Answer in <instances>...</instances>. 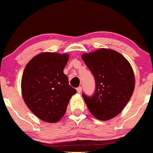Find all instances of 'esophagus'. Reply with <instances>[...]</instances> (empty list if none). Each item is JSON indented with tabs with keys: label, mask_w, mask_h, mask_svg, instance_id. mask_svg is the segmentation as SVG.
<instances>
[{
	"label": "esophagus",
	"mask_w": 153,
	"mask_h": 153,
	"mask_svg": "<svg viewBox=\"0 0 153 153\" xmlns=\"http://www.w3.org/2000/svg\"><path fill=\"white\" fill-rule=\"evenodd\" d=\"M76 91H77L78 93H80L81 91H82V87H81V86H79L78 88H76Z\"/></svg>",
	"instance_id": "1"
}]
</instances>
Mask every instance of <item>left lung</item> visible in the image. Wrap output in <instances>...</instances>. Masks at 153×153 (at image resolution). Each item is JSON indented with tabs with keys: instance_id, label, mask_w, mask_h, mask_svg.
<instances>
[{
	"instance_id": "left-lung-1",
	"label": "left lung",
	"mask_w": 153,
	"mask_h": 153,
	"mask_svg": "<svg viewBox=\"0 0 153 153\" xmlns=\"http://www.w3.org/2000/svg\"><path fill=\"white\" fill-rule=\"evenodd\" d=\"M82 59L93 74L96 82L93 97L83 94L93 117L109 120L121 113L132 97L135 76L130 63L117 51L99 49L83 53Z\"/></svg>"
}]
</instances>
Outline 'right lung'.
Wrapping results in <instances>:
<instances>
[{
	"label": "right lung",
	"mask_w": 153,
	"mask_h": 153,
	"mask_svg": "<svg viewBox=\"0 0 153 153\" xmlns=\"http://www.w3.org/2000/svg\"><path fill=\"white\" fill-rule=\"evenodd\" d=\"M67 53H40L28 62L21 79V92L30 111L44 122L56 123L66 113L76 91L69 85L63 69Z\"/></svg>",
	"instance_id": "1"
}]
</instances>
